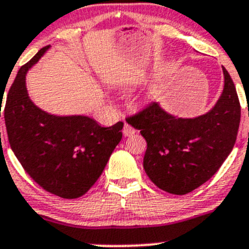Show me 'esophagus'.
<instances>
[{
	"label": "esophagus",
	"instance_id": "obj_1",
	"mask_svg": "<svg viewBox=\"0 0 249 249\" xmlns=\"http://www.w3.org/2000/svg\"><path fill=\"white\" fill-rule=\"evenodd\" d=\"M135 132H136V130H135L134 127H132L130 124L125 123V124H124V129H123V134H124V136L130 137V136H132V135H134Z\"/></svg>",
	"mask_w": 249,
	"mask_h": 249
}]
</instances>
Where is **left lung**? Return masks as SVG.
Returning a JSON list of instances; mask_svg holds the SVG:
<instances>
[{
    "label": "left lung",
    "mask_w": 249,
    "mask_h": 249,
    "mask_svg": "<svg viewBox=\"0 0 249 249\" xmlns=\"http://www.w3.org/2000/svg\"><path fill=\"white\" fill-rule=\"evenodd\" d=\"M224 88L212 109L179 118L154 102L127 123L147 141L143 167L164 192L184 195L207 182L231 153L240 126L235 85L223 67Z\"/></svg>",
    "instance_id": "8db88e82"
}]
</instances>
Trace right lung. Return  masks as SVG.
I'll list each match as a JSON object with an SVG mask.
<instances>
[{
	"label": "right lung",
	"mask_w": 249,
	"mask_h": 249,
	"mask_svg": "<svg viewBox=\"0 0 249 249\" xmlns=\"http://www.w3.org/2000/svg\"><path fill=\"white\" fill-rule=\"evenodd\" d=\"M49 48L19 70L7 95L4 122L12 150L30 177L52 194L77 199L101 176L122 140L123 123L104 127L88 115L50 114L32 102L26 73Z\"/></svg>",
	"instance_id": "right-lung-1"
}]
</instances>
